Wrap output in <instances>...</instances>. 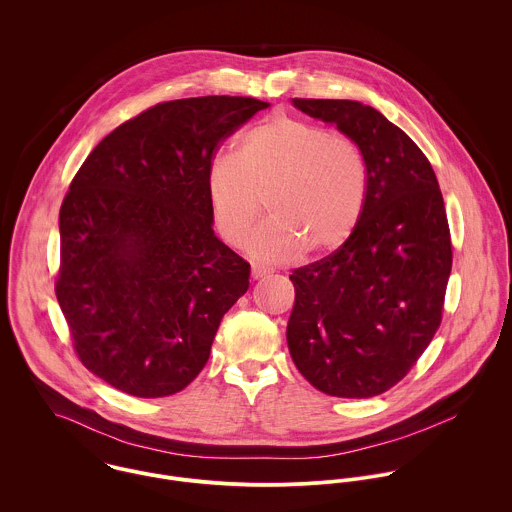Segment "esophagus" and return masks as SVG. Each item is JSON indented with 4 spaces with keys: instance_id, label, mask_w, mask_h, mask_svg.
<instances>
[{
    "instance_id": "1",
    "label": "esophagus",
    "mask_w": 512,
    "mask_h": 512,
    "mask_svg": "<svg viewBox=\"0 0 512 512\" xmlns=\"http://www.w3.org/2000/svg\"><path fill=\"white\" fill-rule=\"evenodd\" d=\"M268 274H270L268 268L258 266V264H252V278H254V280H260V278H264V276H268Z\"/></svg>"
}]
</instances>
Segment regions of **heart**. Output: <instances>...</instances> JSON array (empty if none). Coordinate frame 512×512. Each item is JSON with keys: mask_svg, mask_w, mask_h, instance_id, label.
Here are the masks:
<instances>
[{"mask_svg": "<svg viewBox=\"0 0 512 512\" xmlns=\"http://www.w3.org/2000/svg\"><path fill=\"white\" fill-rule=\"evenodd\" d=\"M213 219L222 238L240 246L262 213L272 217L250 240L256 258L280 262L325 254L345 244L365 213L368 169L359 146L323 126L276 114L250 128L232 155L207 173Z\"/></svg>", "mask_w": 512, "mask_h": 512, "instance_id": "obj_1", "label": "heart"}]
</instances>
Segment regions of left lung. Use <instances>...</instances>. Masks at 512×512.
I'll use <instances>...</instances> for the list:
<instances>
[{
  "label": "left lung",
  "mask_w": 512,
  "mask_h": 512,
  "mask_svg": "<svg viewBox=\"0 0 512 512\" xmlns=\"http://www.w3.org/2000/svg\"><path fill=\"white\" fill-rule=\"evenodd\" d=\"M293 104L359 146L368 197L351 238L290 276V355L329 396H378L418 363L441 323L453 252L438 177L424 151L372 106Z\"/></svg>",
  "instance_id": "obj_1"
}]
</instances>
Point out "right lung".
I'll return each instance as SVG.
<instances>
[{
    "instance_id": "1",
    "label": "right lung",
    "mask_w": 512,
    "mask_h": 512,
    "mask_svg": "<svg viewBox=\"0 0 512 512\" xmlns=\"http://www.w3.org/2000/svg\"><path fill=\"white\" fill-rule=\"evenodd\" d=\"M268 102H159L90 151L61 205L55 293L78 361L110 386L161 398L207 365L250 264L213 230L207 173L220 142Z\"/></svg>"
}]
</instances>
